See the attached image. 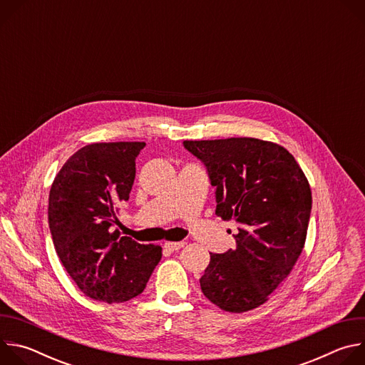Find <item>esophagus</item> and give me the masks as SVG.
<instances>
[{
	"instance_id": "obj_1",
	"label": "esophagus",
	"mask_w": 365,
	"mask_h": 365,
	"mask_svg": "<svg viewBox=\"0 0 365 365\" xmlns=\"http://www.w3.org/2000/svg\"><path fill=\"white\" fill-rule=\"evenodd\" d=\"M185 241H178V242H175V241H170V242H166L165 244V248L166 250H169V251H178V250H180L182 247H185Z\"/></svg>"
}]
</instances>
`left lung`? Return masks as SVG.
<instances>
[{
  "label": "left lung",
  "mask_w": 365,
  "mask_h": 365,
  "mask_svg": "<svg viewBox=\"0 0 365 365\" xmlns=\"http://www.w3.org/2000/svg\"><path fill=\"white\" fill-rule=\"evenodd\" d=\"M215 186V214L235 220V250L212 254L202 293L241 314L263 304L290 274L303 250L312 193L293 155L258 138L183 141Z\"/></svg>",
  "instance_id": "obj_1"
}]
</instances>
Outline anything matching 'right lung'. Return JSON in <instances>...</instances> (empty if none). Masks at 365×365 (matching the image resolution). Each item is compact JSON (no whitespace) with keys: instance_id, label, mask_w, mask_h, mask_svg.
Masks as SVG:
<instances>
[{"instance_id":"add662e5","label":"right lung","mask_w":365,"mask_h":365,"mask_svg":"<svg viewBox=\"0 0 365 365\" xmlns=\"http://www.w3.org/2000/svg\"><path fill=\"white\" fill-rule=\"evenodd\" d=\"M145 143H95L63 165L48 195V228L61 262L91 299L138 296L162 258L160 245L120 237L115 203L128 200Z\"/></svg>"}]
</instances>
